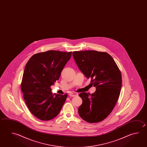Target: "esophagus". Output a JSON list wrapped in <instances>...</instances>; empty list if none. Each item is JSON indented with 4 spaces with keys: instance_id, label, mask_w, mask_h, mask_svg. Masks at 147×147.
<instances>
[{
    "instance_id": "1",
    "label": "esophagus",
    "mask_w": 147,
    "mask_h": 147,
    "mask_svg": "<svg viewBox=\"0 0 147 147\" xmlns=\"http://www.w3.org/2000/svg\"><path fill=\"white\" fill-rule=\"evenodd\" d=\"M69 95L71 96V97H76V96H78V93H77V92H71V93H70V94H69Z\"/></svg>"
}]
</instances>
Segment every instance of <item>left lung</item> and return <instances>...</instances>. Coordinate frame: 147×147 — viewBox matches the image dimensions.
I'll use <instances>...</instances> for the list:
<instances>
[{
	"instance_id": "obj_1",
	"label": "left lung",
	"mask_w": 147,
	"mask_h": 147,
	"mask_svg": "<svg viewBox=\"0 0 147 147\" xmlns=\"http://www.w3.org/2000/svg\"><path fill=\"white\" fill-rule=\"evenodd\" d=\"M73 56L80 71L91 79L92 86L96 87L94 94H79L83 100L79 115L90 123L101 122L111 113L119 98L121 71L113 58L105 52L78 51L73 52Z\"/></svg>"
}]
</instances>
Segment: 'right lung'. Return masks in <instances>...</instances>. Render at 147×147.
Returning <instances> with one entry per match:
<instances>
[{
	"instance_id": "right-lung-1",
	"label": "right lung",
	"mask_w": 147,
	"mask_h": 147,
	"mask_svg": "<svg viewBox=\"0 0 147 147\" xmlns=\"http://www.w3.org/2000/svg\"><path fill=\"white\" fill-rule=\"evenodd\" d=\"M71 55L72 51L49 50L32 55L26 64L21 88L28 110L37 119H53L62 108L67 94H53L50 87L59 80Z\"/></svg>"
}]
</instances>
